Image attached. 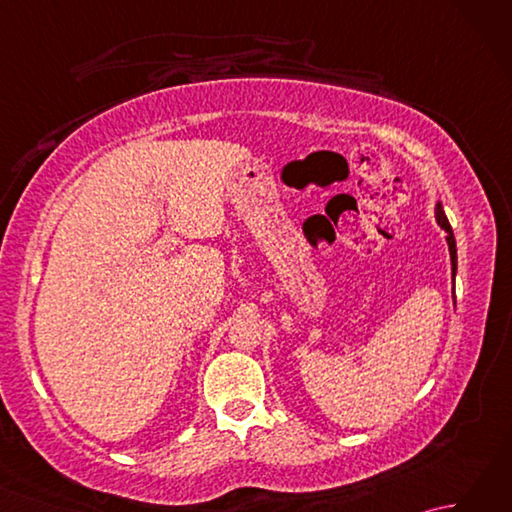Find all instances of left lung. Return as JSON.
I'll return each instance as SVG.
<instances>
[{"label": "left lung", "instance_id": "1", "mask_svg": "<svg viewBox=\"0 0 512 512\" xmlns=\"http://www.w3.org/2000/svg\"><path fill=\"white\" fill-rule=\"evenodd\" d=\"M436 220L444 228V231H447V242H449V253H451V275L455 279V270H458V250H455V237H453L447 215H444V211H442V204L436 206Z\"/></svg>", "mask_w": 512, "mask_h": 512}]
</instances>
